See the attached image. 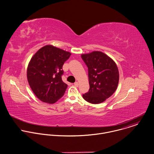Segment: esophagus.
<instances>
[{
  "label": "esophagus",
  "mask_w": 154,
  "mask_h": 154,
  "mask_svg": "<svg viewBox=\"0 0 154 154\" xmlns=\"http://www.w3.org/2000/svg\"><path fill=\"white\" fill-rule=\"evenodd\" d=\"M74 85H75L76 87H78L79 85V83L77 82H75L74 83Z\"/></svg>",
  "instance_id": "esophagus-1"
}]
</instances>
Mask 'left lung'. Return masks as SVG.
I'll return each instance as SVG.
<instances>
[{"instance_id": "obj_1", "label": "left lung", "mask_w": 154, "mask_h": 154, "mask_svg": "<svg viewBox=\"0 0 154 154\" xmlns=\"http://www.w3.org/2000/svg\"><path fill=\"white\" fill-rule=\"evenodd\" d=\"M88 68L90 88L83 98L91 104H100L110 97L118 88L119 74L115 61L106 54L94 51L82 54Z\"/></svg>"}]
</instances>
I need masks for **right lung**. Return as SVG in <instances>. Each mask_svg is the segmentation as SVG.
<instances>
[{
    "label": "right lung",
    "mask_w": 154,
    "mask_h": 154,
    "mask_svg": "<svg viewBox=\"0 0 154 154\" xmlns=\"http://www.w3.org/2000/svg\"><path fill=\"white\" fill-rule=\"evenodd\" d=\"M71 53L52 45H46L31 58L27 68L29 85L36 97L53 104L62 98L68 85L62 80V66Z\"/></svg>",
    "instance_id": "1"
}]
</instances>
